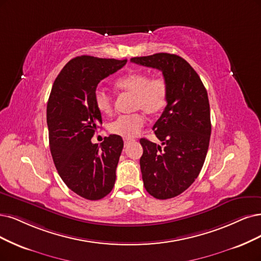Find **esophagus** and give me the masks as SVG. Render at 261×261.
Returning a JSON list of instances; mask_svg holds the SVG:
<instances>
[{
    "label": "esophagus",
    "mask_w": 261,
    "mask_h": 261,
    "mask_svg": "<svg viewBox=\"0 0 261 261\" xmlns=\"http://www.w3.org/2000/svg\"><path fill=\"white\" fill-rule=\"evenodd\" d=\"M131 142H133V140L132 139H129V138H124L123 139V143H124V146H127L128 144H130Z\"/></svg>",
    "instance_id": "1"
}]
</instances>
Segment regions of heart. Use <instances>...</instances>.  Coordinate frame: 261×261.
<instances>
[{
  "instance_id": "1",
  "label": "heart",
  "mask_w": 261,
  "mask_h": 261,
  "mask_svg": "<svg viewBox=\"0 0 261 261\" xmlns=\"http://www.w3.org/2000/svg\"><path fill=\"white\" fill-rule=\"evenodd\" d=\"M120 91L133 95L132 109L142 111L149 116L158 115L167 104L168 86L162 77H152L144 72H134L124 75L115 83ZM94 103L98 111L103 115L113 113V99L104 90L98 89L94 93ZM145 124V117L141 113L120 115L110 124L112 134L123 138H133Z\"/></svg>"
}]
</instances>
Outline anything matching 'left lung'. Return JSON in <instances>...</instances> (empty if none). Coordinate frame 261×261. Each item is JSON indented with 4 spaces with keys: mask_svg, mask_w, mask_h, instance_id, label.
<instances>
[{
    "mask_svg": "<svg viewBox=\"0 0 261 261\" xmlns=\"http://www.w3.org/2000/svg\"><path fill=\"white\" fill-rule=\"evenodd\" d=\"M131 62L160 70L168 86L167 106L152 127L161 145L141 139L140 166L150 196L174 198L196 180L206 157L212 129L207 92L197 72L177 55L134 57Z\"/></svg>",
    "mask_w": 261,
    "mask_h": 261,
    "instance_id": "left-lung-1",
    "label": "left lung"
}]
</instances>
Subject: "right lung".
I'll return each instance as SVG.
<instances>
[{"label": "right lung", "mask_w": 261, "mask_h": 261, "mask_svg": "<svg viewBox=\"0 0 261 261\" xmlns=\"http://www.w3.org/2000/svg\"><path fill=\"white\" fill-rule=\"evenodd\" d=\"M127 60L81 56L67 62L53 85L47 125L53 160L65 185L79 196L100 200L112 191L123 141L111 134L100 144L91 138L102 123L94 103L96 86Z\"/></svg>", "instance_id": "1"}]
</instances>
